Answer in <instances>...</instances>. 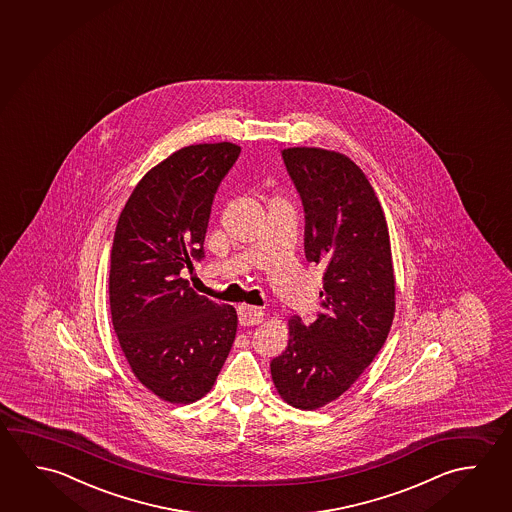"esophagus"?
Listing matches in <instances>:
<instances>
[{
	"mask_svg": "<svg viewBox=\"0 0 512 512\" xmlns=\"http://www.w3.org/2000/svg\"><path fill=\"white\" fill-rule=\"evenodd\" d=\"M237 312H239V323L243 327L259 325V323H262V319H264V310L260 309V307H255V305H241Z\"/></svg>",
	"mask_w": 512,
	"mask_h": 512,
	"instance_id": "esophagus-1",
	"label": "esophagus"
}]
</instances>
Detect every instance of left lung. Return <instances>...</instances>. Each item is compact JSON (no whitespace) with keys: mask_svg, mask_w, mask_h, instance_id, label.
Instances as JSON below:
<instances>
[{"mask_svg":"<svg viewBox=\"0 0 512 512\" xmlns=\"http://www.w3.org/2000/svg\"><path fill=\"white\" fill-rule=\"evenodd\" d=\"M305 207V257L325 266L323 312L287 321L289 344L271 361L280 398L316 411L346 393L386 343L394 318L393 255L377 194L339 151H282Z\"/></svg>","mask_w":512,"mask_h":512,"instance_id":"obj_1","label":"left lung"}]
</instances>
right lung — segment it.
Returning <instances> with one entry per match:
<instances>
[{
	"mask_svg": "<svg viewBox=\"0 0 512 512\" xmlns=\"http://www.w3.org/2000/svg\"><path fill=\"white\" fill-rule=\"evenodd\" d=\"M241 146H184L146 173L121 210L110 253L112 325L134 377L169 403L209 393L227 361L237 312L180 277L203 257L210 207Z\"/></svg>",
	"mask_w": 512,
	"mask_h": 512,
	"instance_id": "add662e5",
	"label": "right lung"
}]
</instances>
